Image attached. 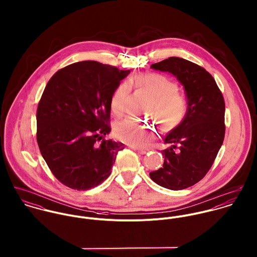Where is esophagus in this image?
<instances>
[{
    "instance_id": "esophagus-1",
    "label": "esophagus",
    "mask_w": 257,
    "mask_h": 257,
    "mask_svg": "<svg viewBox=\"0 0 257 257\" xmlns=\"http://www.w3.org/2000/svg\"><path fill=\"white\" fill-rule=\"evenodd\" d=\"M133 149L139 153V154H146L147 152V149H143V148H138V147H133Z\"/></svg>"
}]
</instances>
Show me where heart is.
Instances as JSON below:
<instances>
[{"mask_svg": "<svg viewBox=\"0 0 257 257\" xmlns=\"http://www.w3.org/2000/svg\"><path fill=\"white\" fill-rule=\"evenodd\" d=\"M131 84L146 91L151 97L147 107V114L154 118L165 132L177 127L188 112V101L178 92V84L172 79L158 73L138 75ZM131 84L122 82L113 90L110 100L111 112L121 117L126 112V101L132 91ZM116 139L126 145L137 147H147L155 137L153 128L133 119H124L114 126Z\"/></svg>", "mask_w": 257, "mask_h": 257, "instance_id": "heart-1", "label": "heart"}]
</instances>
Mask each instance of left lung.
<instances>
[{
	"label": "left lung",
	"mask_w": 257,
	"mask_h": 257,
	"mask_svg": "<svg viewBox=\"0 0 257 257\" xmlns=\"http://www.w3.org/2000/svg\"><path fill=\"white\" fill-rule=\"evenodd\" d=\"M169 72L184 86L188 112L165 138L164 163L149 173L158 185L182 190L202 180L212 167L224 139V100L215 79L205 68L179 57L150 66Z\"/></svg>",
	"instance_id": "obj_1"
}]
</instances>
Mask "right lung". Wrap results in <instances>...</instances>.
<instances>
[{
  "label": "right lung",
  "mask_w": 257,
  "mask_h": 257,
  "mask_svg": "<svg viewBox=\"0 0 257 257\" xmlns=\"http://www.w3.org/2000/svg\"><path fill=\"white\" fill-rule=\"evenodd\" d=\"M130 72L88 60L58 70L46 84L37 106V145L63 185L85 191L110 176L124 148L105 139L110 132V97Z\"/></svg>",
  "instance_id": "right-lung-1"
}]
</instances>
